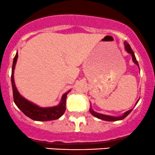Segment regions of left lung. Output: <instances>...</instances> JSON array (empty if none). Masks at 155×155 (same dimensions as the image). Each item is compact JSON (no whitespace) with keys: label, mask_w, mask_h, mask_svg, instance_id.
<instances>
[{"label":"left lung","mask_w":155,"mask_h":155,"mask_svg":"<svg viewBox=\"0 0 155 155\" xmlns=\"http://www.w3.org/2000/svg\"><path fill=\"white\" fill-rule=\"evenodd\" d=\"M124 47H125V50H126V51L128 53H130V54L132 56V59H133V62H134V63L136 64V65H138V66H139V63H138L137 60H136V56H135L134 52H133V50H132V49H131V47H130V44H128L127 42H126V41H125V42H124ZM138 102H139V100H138L137 102H136V104H137ZM132 110H133V108H132V109L129 110V111H126V112H125L124 114H123V115L119 116V117H113V116L105 115V114H100V113L96 112V111H94L93 109H92V107H91V105H90V112L91 113L92 115H93V116H94V117H97V118L101 119V120H106V121H116V120H123V119H124L125 117H126L127 116L128 114H129L131 112Z\"/></svg>","instance_id":"left-lung-1"}]
</instances>
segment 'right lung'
Segmentation results:
<instances>
[{
  "label": "right lung",
  "mask_w": 155,
  "mask_h": 155,
  "mask_svg": "<svg viewBox=\"0 0 155 155\" xmlns=\"http://www.w3.org/2000/svg\"><path fill=\"white\" fill-rule=\"evenodd\" d=\"M18 53H16L14 59H13V67H12V74H11V82L12 87H13V100L16 106L25 114L27 117L37 121H48V120H53L59 118L62 114L65 113L66 109V97L70 90L64 93L62 96L60 102L58 105L53 107H47V108H41L35 104L32 103L30 101L27 100L23 96L20 95L18 90L16 87L14 81V69L17 61Z\"/></svg>",
  "instance_id": "1"
}]
</instances>
